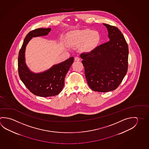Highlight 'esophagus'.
Returning <instances> with one entry per match:
<instances>
[{"mask_svg": "<svg viewBox=\"0 0 149 149\" xmlns=\"http://www.w3.org/2000/svg\"><path fill=\"white\" fill-rule=\"evenodd\" d=\"M74 60L75 61H80V58L78 57V56H76L75 58H74Z\"/></svg>", "mask_w": 149, "mask_h": 149, "instance_id": "esophagus-1", "label": "esophagus"}]
</instances>
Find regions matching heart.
<instances>
[{"mask_svg":"<svg viewBox=\"0 0 149 149\" xmlns=\"http://www.w3.org/2000/svg\"><path fill=\"white\" fill-rule=\"evenodd\" d=\"M101 37L97 31L91 29L78 30L71 32L68 36V42L71 45H81L82 49L86 52H91L97 47Z\"/></svg>","mask_w":149,"mask_h":149,"instance_id":"b5f03b06","label":"heart"}]
</instances>
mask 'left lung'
Returning a JSON list of instances; mask_svg holds the SVG:
<instances>
[{"instance_id":"obj_1","label":"left lung","mask_w":149,"mask_h":149,"mask_svg":"<svg viewBox=\"0 0 149 149\" xmlns=\"http://www.w3.org/2000/svg\"><path fill=\"white\" fill-rule=\"evenodd\" d=\"M103 24L109 41L81 54L87 83L93 91L99 92L115 90L128 70L129 50L125 37L117 27Z\"/></svg>"}]
</instances>
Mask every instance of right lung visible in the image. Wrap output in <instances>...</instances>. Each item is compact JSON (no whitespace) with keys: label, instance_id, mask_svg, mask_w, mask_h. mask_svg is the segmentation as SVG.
Masks as SVG:
<instances>
[{"label":"right lung","instance_id":"add662e5","mask_svg":"<svg viewBox=\"0 0 149 149\" xmlns=\"http://www.w3.org/2000/svg\"><path fill=\"white\" fill-rule=\"evenodd\" d=\"M51 30V28H38L29 32L25 37L19 53L18 72L20 78L32 93L43 97L53 96L60 93L64 87L66 74L74 60L73 57H71L40 73H34L29 69L26 62V45L32 38L47 36Z\"/></svg>","mask_w":149,"mask_h":149}]
</instances>
